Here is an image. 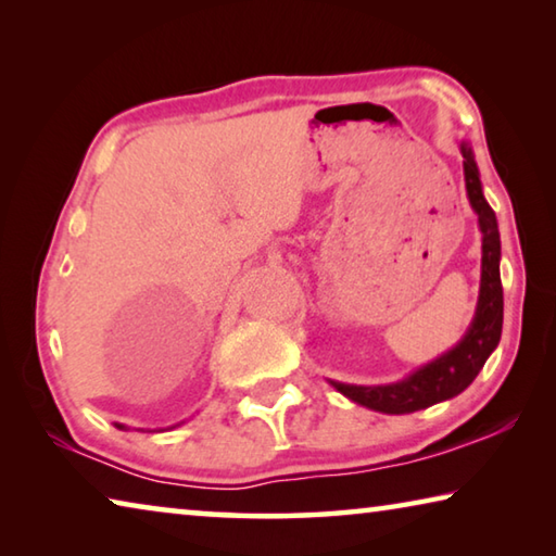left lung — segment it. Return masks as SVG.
Returning <instances> with one entry per match:
<instances>
[{
  "mask_svg": "<svg viewBox=\"0 0 556 556\" xmlns=\"http://www.w3.org/2000/svg\"><path fill=\"white\" fill-rule=\"evenodd\" d=\"M464 154V178L466 195L473 213L478 215L481 228V291L473 321H470L464 338L439 355L437 361L421 365L407 378L390 384H348L328 380L343 397L353 400L363 407L382 414H409L427 409L431 404L456 397L464 392L476 375L481 372L488 357L501 343L503 333V285H501V232H497V218L488 205L481 186V174L468 142H460Z\"/></svg>",
  "mask_w": 556,
  "mask_h": 556,
  "instance_id": "8db88e82",
  "label": "left lung"
}]
</instances>
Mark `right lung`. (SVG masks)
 Returning <instances> with one entry per match:
<instances>
[{"mask_svg":"<svg viewBox=\"0 0 556 556\" xmlns=\"http://www.w3.org/2000/svg\"><path fill=\"white\" fill-rule=\"evenodd\" d=\"M184 425V421H178V425H172V427H166V429H159V431H168V429H176V427H181ZM117 429H125L127 431V427L125 425H115Z\"/></svg>","mask_w":556,"mask_h":556,"instance_id":"right-lung-1","label":"right lung"}]
</instances>
